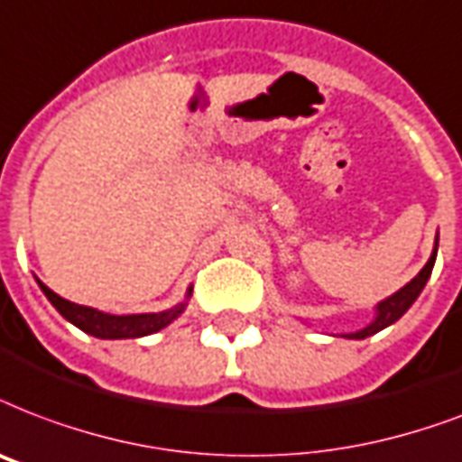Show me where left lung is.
Wrapping results in <instances>:
<instances>
[{
  "label": "left lung",
  "instance_id": "obj_1",
  "mask_svg": "<svg viewBox=\"0 0 462 462\" xmlns=\"http://www.w3.org/2000/svg\"><path fill=\"white\" fill-rule=\"evenodd\" d=\"M436 254H439V235H436L434 252H431V256H429V262L424 263V269L419 271L417 276L411 278L407 286L400 288L397 293L387 295L385 300H380L378 305H375V315H373V319L368 322V325L356 329V332L341 334V337H344V339H365V337H373V334H378L380 329H385V327L395 325L397 319H400V317H402L411 305H414L419 293H421L424 286H427L429 276H431V271H434Z\"/></svg>",
  "mask_w": 462,
  "mask_h": 462
}]
</instances>
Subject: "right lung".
I'll list each match as a JSON object with an SVG mask.
<instances>
[{
  "label": "right lung",
  "instance_id": "add662e5",
  "mask_svg": "<svg viewBox=\"0 0 462 462\" xmlns=\"http://www.w3.org/2000/svg\"><path fill=\"white\" fill-rule=\"evenodd\" d=\"M38 281V278H35ZM38 286L45 293V298L52 302V308L58 310L60 315L65 317L67 322L79 327L82 332L97 337V339H137V337H147L169 327L176 317L181 315L189 305L193 286H189L184 300L176 302L174 308L162 310V312H140V315H111V312H101L97 308H87V305H77L58 293H52L51 288L38 281Z\"/></svg>",
  "mask_w": 462,
  "mask_h": 462
}]
</instances>
